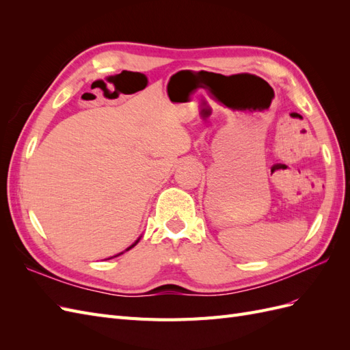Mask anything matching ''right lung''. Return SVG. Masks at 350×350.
I'll use <instances>...</instances> for the list:
<instances>
[{
	"label": "right lung",
	"instance_id": "obj_1",
	"mask_svg": "<svg viewBox=\"0 0 350 350\" xmlns=\"http://www.w3.org/2000/svg\"><path fill=\"white\" fill-rule=\"evenodd\" d=\"M140 238H142V237H140ZM140 238H139V239H137V241H135V242H134V243H131V245H130V247H129V248H126V250H125V251H129V250H131V248H133V247H135V245H137V243H139V241H140ZM125 251H122V252H120V254H116V256H113V257H118V256H121V254H124V252H125ZM113 257H111V258H113ZM108 260H109V258H108Z\"/></svg>",
	"mask_w": 350,
	"mask_h": 350
}]
</instances>
